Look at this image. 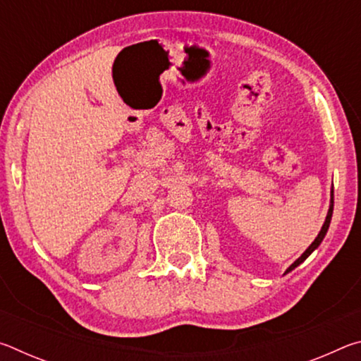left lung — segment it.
<instances>
[{
	"instance_id": "left-lung-1",
	"label": "left lung",
	"mask_w": 361,
	"mask_h": 361,
	"mask_svg": "<svg viewBox=\"0 0 361 361\" xmlns=\"http://www.w3.org/2000/svg\"><path fill=\"white\" fill-rule=\"evenodd\" d=\"M333 207H334V191L331 189V200H329V209H328V215H326V219H325V223H323V226H322V229H320V232H319V235L315 237V240L310 243L309 245V248L305 250V252L299 256V258L293 262V264L286 269V272H290V271H293V269L295 267H298L299 264H301V262H304L305 261V258H307V256L314 252V250H317L319 248V245L322 243V240L325 239V235H326V232H328V228H329V223H331V216H333ZM285 272V274H286Z\"/></svg>"
}]
</instances>
